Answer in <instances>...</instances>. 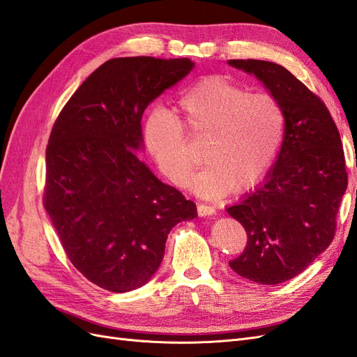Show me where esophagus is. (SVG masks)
<instances>
[{"mask_svg":"<svg viewBox=\"0 0 357 357\" xmlns=\"http://www.w3.org/2000/svg\"><path fill=\"white\" fill-rule=\"evenodd\" d=\"M198 214L201 215V218H207V215H213L215 213L214 207H211V205H205V204H198Z\"/></svg>","mask_w":357,"mask_h":357,"instance_id":"esophagus-1","label":"esophagus"}]
</instances>
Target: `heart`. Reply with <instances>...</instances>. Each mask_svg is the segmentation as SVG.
Returning a JSON list of instances; mask_svg holds the SVG:
<instances>
[{
	"instance_id": "b5f03b06",
	"label": "heart",
	"mask_w": 357,
	"mask_h": 357,
	"mask_svg": "<svg viewBox=\"0 0 357 357\" xmlns=\"http://www.w3.org/2000/svg\"><path fill=\"white\" fill-rule=\"evenodd\" d=\"M185 129L192 137H207V165L192 178V189L218 199L265 177L282 144L284 110L274 95L248 92L223 75L202 77L181 91L174 114L153 109L143 125L144 147L174 185H183L195 164Z\"/></svg>"
}]
</instances>
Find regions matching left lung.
Instances as JSON below:
<instances>
[{"label": "left lung", "instance_id": "1", "mask_svg": "<svg viewBox=\"0 0 357 357\" xmlns=\"http://www.w3.org/2000/svg\"><path fill=\"white\" fill-rule=\"evenodd\" d=\"M253 74L284 110V137L262 185L226 208L247 232L234 271L257 284L296 277L332 243L347 171L341 137L317 95L274 62L231 59Z\"/></svg>", "mask_w": 357, "mask_h": 357}]
</instances>
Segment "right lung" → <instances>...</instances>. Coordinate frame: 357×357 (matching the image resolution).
<instances>
[{
    "mask_svg": "<svg viewBox=\"0 0 357 357\" xmlns=\"http://www.w3.org/2000/svg\"><path fill=\"white\" fill-rule=\"evenodd\" d=\"M189 58H114L74 92L52 128L43 204L71 264L114 294L153 277L169 231L197 205L135 155L146 107L192 71Z\"/></svg>",
    "mask_w": 357,
    "mask_h": 357,
    "instance_id": "add662e5",
    "label": "right lung"
}]
</instances>
